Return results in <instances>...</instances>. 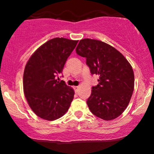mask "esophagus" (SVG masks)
<instances>
[{"instance_id": "34e87169", "label": "esophagus", "mask_w": 154, "mask_h": 154, "mask_svg": "<svg viewBox=\"0 0 154 154\" xmlns=\"http://www.w3.org/2000/svg\"><path fill=\"white\" fill-rule=\"evenodd\" d=\"M74 89H75V91L77 93V92H78V90H79V86H75V87H74Z\"/></svg>"}]
</instances>
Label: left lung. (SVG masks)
I'll use <instances>...</instances> for the list:
<instances>
[{
  "instance_id": "obj_1",
  "label": "left lung",
  "mask_w": 154,
  "mask_h": 154,
  "mask_svg": "<svg viewBox=\"0 0 154 154\" xmlns=\"http://www.w3.org/2000/svg\"><path fill=\"white\" fill-rule=\"evenodd\" d=\"M76 53L86 58L92 75L99 77L87 100L89 109L103 120L116 119L128 107L133 93L132 66L119 51L100 40H81Z\"/></svg>"
}]
</instances>
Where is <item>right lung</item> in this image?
I'll use <instances>...</instances> for the list:
<instances>
[{"mask_svg":"<svg viewBox=\"0 0 154 154\" xmlns=\"http://www.w3.org/2000/svg\"><path fill=\"white\" fill-rule=\"evenodd\" d=\"M78 40L56 38L38 48L26 63L23 76L24 95L33 112L42 119L54 121L64 115L75 91L61 82L67 59Z\"/></svg>","mask_w":154,"mask_h":154,"instance_id":"add662e5","label":"right lung"}]
</instances>
